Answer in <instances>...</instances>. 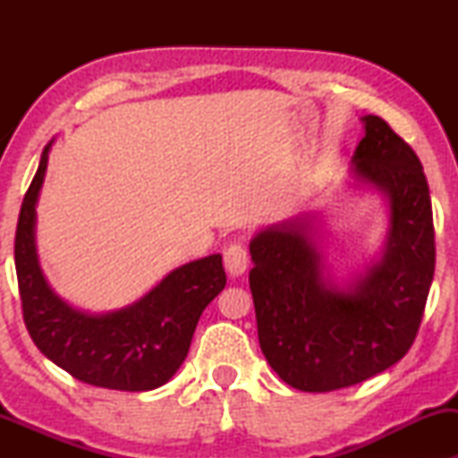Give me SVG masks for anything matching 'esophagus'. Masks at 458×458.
I'll use <instances>...</instances> for the list:
<instances>
[{
    "instance_id": "obj_1",
    "label": "esophagus",
    "mask_w": 458,
    "mask_h": 458,
    "mask_svg": "<svg viewBox=\"0 0 458 458\" xmlns=\"http://www.w3.org/2000/svg\"><path fill=\"white\" fill-rule=\"evenodd\" d=\"M223 259H225V268H227L231 277H240V275L246 273L248 262H250L246 246H242V243H231L229 248H225Z\"/></svg>"
}]
</instances>
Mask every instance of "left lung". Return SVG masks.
<instances>
[{"mask_svg": "<svg viewBox=\"0 0 458 458\" xmlns=\"http://www.w3.org/2000/svg\"><path fill=\"white\" fill-rule=\"evenodd\" d=\"M362 123L350 177L387 199L390 227L379 259L337 285L312 237V215L271 225L250 242L262 354L302 392L360 384L403 359L434 281V216L421 162L384 118L367 114Z\"/></svg>", "mask_w": 458, "mask_h": 458, "instance_id": "left-lung-1", "label": "left lung"}]
</instances>
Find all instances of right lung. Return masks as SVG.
<instances>
[{"label": "right lung", "mask_w": 458, "mask_h": 458, "mask_svg": "<svg viewBox=\"0 0 458 458\" xmlns=\"http://www.w3.org/2000/svg\"><path fill=\"white\" fill-rule=\"evenodd\" d=\"M52 143L43 148L16 227L14 260L24 325L35 346L74 379L121 392L156 390L177 373L199 315L227 284L223 256L210 254L174 268L124 309L91 315L64 302L49 287L35 246V206Z\"/></svg>", "instance_id": "right-lung-1"}]
</instances>
